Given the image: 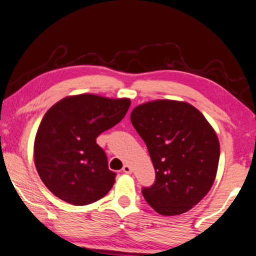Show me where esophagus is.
<instances>
[{
	"label": "esophagus",
	"mask_w": 256,
	"mask_h": 256,
	"mask_svg": "<svg viewBox=\"0 0 256 256\" xmlns=\"http://www.w3.org/2000/svg\"><path fill=\"white\" fill-rule=\"evenodd\" d=\"M122 171H124L125 174H131L132 169H131L130 166H128V164H126V166H124V168H122Z\"/></svg>",
	"instance_id": "34e87169"
}]
</instances>
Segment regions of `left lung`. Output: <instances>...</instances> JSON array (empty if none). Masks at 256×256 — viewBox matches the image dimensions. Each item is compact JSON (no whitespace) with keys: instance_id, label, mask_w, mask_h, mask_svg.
<instances>
[{"instance_id":"1","label":"left lung","mask_w":256,"mask_h":256,"mask_svg":"<svg viewBox=\"0 0 256 256\" xmlns=\"http://www.w3.org/2000/svg\"><path fill=\"white\" fill-rule=\"evenodd\" d=\"M131 122L156 171L154 186L143 188L144 198L160 215L186 212L215 180L220 160L215 130L196 108L177 100L138 105Z\"/></svg>"}]
</instances>
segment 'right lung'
I'll use <instances>...</instances> for the list:
<instances>
[{"label":"right lung","instance_id":"right-lung-1","mask_svg":"<svg viewBox=\"0 0 256 256\" xmlns=\"http://www.w3.org/2000/svg\"><path fill=\"white\" fill-rule=\"evenodd\" d=\"M131 102L96 94L70 96L46 112L34 142V163L42 182L60 200L86 206L104 197L116 174L96 137L125 117Z\"/></svg>","mask_w":256,"mask_h":256}]
</instances>
